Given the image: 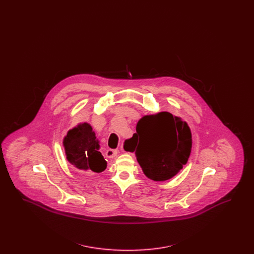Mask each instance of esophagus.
Wrapping results in <instances>:
<instances>
[{
    "label": "esophagus",
    "mask_w": 254,
    "mask_h": 254,
    "mask_svg": "<svg viewBox=\"0 0 254 254\" xmlns=\"http://www.w3.org/2000/svg\"><path fill=\"white\" fill-rule=\"evenodd\" d=\"M119 150L118 149H112V148H108L107 151H106V155L107 157L109 158H114L117 156Z\"/></svg>",
    "instance_id": "1"
}]
</instances>
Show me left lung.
I'll return each mask as SVG.
<instances>
[{"label": "left lung", "instance_id": "8db88e82", "mask_svg": "<svg viewBox=\"0 0 254 254\" xmlns=\"http://www.w3.org/2000/svg\"><path fill=\"white\" fill-rule=\"evenodd\" d=\"M127 141L145 176L154 181H166L177 174L191 150L188 124L169 112L143 117Z\"/></svg>", "mask_w": 254, "mask_h": 254}]
</instances>
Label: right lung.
<instances>
[{"mask_svg":"<svg viewBox=\"0 0 254 254\" xmlns=\"http://www.w3.org/2000/svg\"><path fill=\"white\" fill-rule=\"evenodd\" d=\"M64 145L67 160L77 169L102 172L107 169V161L99 151V144L92 127L81 124L67 132Z\"/></svg>","mask_w":254,"mask_h":254,"instance_id":"1","label":"right lung"}]
</instances>
